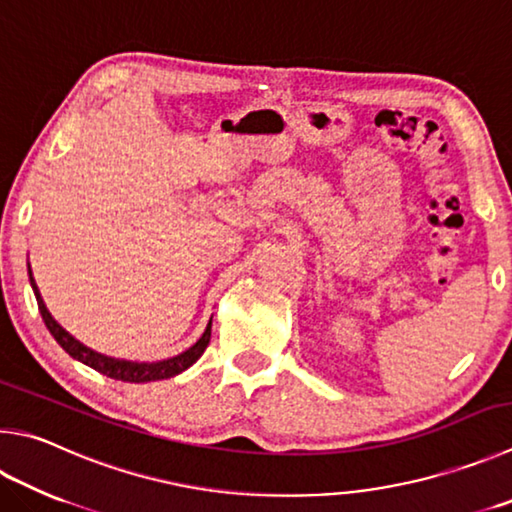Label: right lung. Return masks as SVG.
I'll list each match as a JSON object with an SVG mask.
<instances>
[{
    "instance_id": "right-lung-1",
    "label": "right lung",
    "mask_w": 512,
    "mask_h": 512,
    "mask_svg": "<svg viewBox=\"0 0 512 512\" xmlns=\"http://www.w3.org/2000/svg\"><path fill=\"white\" fill-rule=\"evenodd\" d=\"M29 280H31V288L35 293V300H37V309L42 313V320L46 324V329L51 331V336L58 340V345L69 353L71 358L80 360L82 365H87L91 369L100 371V374H105L114 380H123V383H150V380H163V378H172L176 374H181L188 367H192L194 362L201 358V353L206 351L208 342H210V327H212V318L208 322L206 331H203V336L194 342L190 349H185L179 356H172L167 360H159V362H134V360H120V358H111L105 356V353H98L87 345H82L80 340H76L71 336L67 329H62L58 322H55L53 315L46 309V304L40 295V288H37L35 280H33V273H31V264H29Z\"/></svg>"
}]
</instances>
